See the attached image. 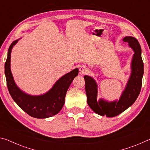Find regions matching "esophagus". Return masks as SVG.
<instances>
[{"label": "esophagus", "instance_id": "34e87169", "mask_svg": "<svg viewBox=\"0 0 150 150\" xmlns=\"http://www.w3.org/2000/svg\"><path fill=\"white\" fill-rule=\"evenodd\" d=\"M79 71L82 73H85L87 71V67L85 65H81L79 67Z\"/></svg>", "mask_w": 150, "mask_h": 150}]
</instances>
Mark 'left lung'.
Segmentation results:
<instances>
[{"label": "left lung", "mask_w": 150, "mask_h": 150, "mask_svg": "<svg viewBox=\"0 0 150 150\" xmlns=\"http://www.w3.org/2000/svg\"><path fill=\"white\" fill-rule=\"evenodd\" d=\"M123 41L128 43L129 46L134 50V54L131 63L130 77L118 101L108 102L103 99L97 101V85L96 81L88 75L84 77L88 105L95 113L100 116L114 117L120 115L133 105L140 93L144 75V63L141 56L140 45L136 38L132 36L124 37Z\"/></svg>", "instance_id": "8db88e82"}]
</instances>
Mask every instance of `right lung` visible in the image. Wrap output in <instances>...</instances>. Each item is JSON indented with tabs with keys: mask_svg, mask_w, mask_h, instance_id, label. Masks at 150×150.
Listing matches in <instances>:
<instances>
[{
	"mask_svg": "<svg viewBox=\"0 0 150 150\" xmlns=\"http://www.w3.org/2000/svg\"><path fill=\"white\" fill-rule=\"evenodd\" d=\"M18 41V40H15L10 45L4 65L6 84L12 98L25 112L34 118H46L57 115L64 105L66 93L73 80L78 75L79 69L76 68L63 75L44 95L33 96L25 93L16 85L11 70L12 49Z\"/></svg>",
	"mask_w": 150,
	"mask_h": 150,
	"instance_id": "add662e5",
	"label": "right lung"
}]
</instances>
